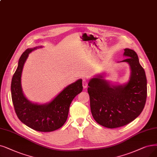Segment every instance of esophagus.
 I'll return each instance as SVG.
<instances>
[{
    "label": "esophagus",
    "mask_w": 157,
    "mask_h": 157,
    "mask_svg": "<svg viewBox=\"0 0 157 157\" xmlns=\"http://www.w3.org/2000/svg\"><path fill=\"white\" fill-rule=\"evenodd\" d=\"M82 86L84 89L87 87V81L86 79H84L82 80Z\"/></svg>",
    "instance_id": "34e87169"
}]
</instances>
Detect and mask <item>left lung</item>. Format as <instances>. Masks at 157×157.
<instances>
[{"instance_id":"1","label":"left lung","mask_w":157,"mask_h":157,"mask_svg":"<svg viewBox=\"0 0 157 157\" xmlns=\"http://www.w3.org/2000/svg\"><path fill=\"white\" fill-rule=\"evenodd\" d=\"M124 55L128 58L122 62H128L131 69L128 83L113 85L102 75H97L88 83L92 116L98 124L108 128L124 126L134 121L146 101L147 79L138 55L128 48L124 49Z\"/></svg>"}]
</instances>
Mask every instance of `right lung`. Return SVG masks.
<instances>
[{
  "mask_svg": "<svg viewBox=\"0 0 157 157\" xmlns=\"http://www.w3.org/2000/svg\"><path fill=\"white\" fill-rule=\"evenodd\" d=\"M38 48L42 46L27 49L20 57L11 80V98L16 114L22 123L36 131L51 132L66 122L72 100L82 91V80L78 79L67 86L49 103L38 104L30 102L23 93L21 75L29 53Z\"/></svg>",
  "mask_w": 157,
  "mask_h": 157,
  "instance_id": "add662e5",
  "label": "right lung"
}]
</instances>
